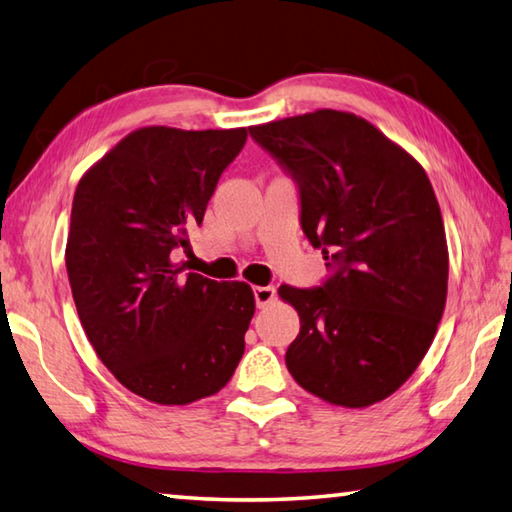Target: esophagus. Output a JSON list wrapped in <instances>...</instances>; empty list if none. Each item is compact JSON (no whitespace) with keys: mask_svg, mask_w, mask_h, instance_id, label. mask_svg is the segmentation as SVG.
Here are the masks:
<instances>
[{"mask_svg":"<svg viewBox=\"0 0 512 512\" xmlns=\"http://www.w3.org/2000/svg\"><path fill=\"white\" fill-rule=\"evenodd\" d=\"M276 298V289L274 287H254V301L258 310H263L269 303H272Z\"/></svg>","mask_w":512,"mask_h":512,"instance_id":"obj_1","label":"esophagus"}]
</instances>
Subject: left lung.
Listing matches in <instances>:
<instances>
[{
	"instance_id": "obj_1",
	"label": "left lung",
	"mask_w": 512,
	"mask_h": 512,
	"mask_svg": "<svg viewBox=\"0 0 512 512\" xmlns=\"http://www.w3.org/2000/svg\"><path fill=\"white\" fill-rule=\"evenodd\" d=\"M298 185L301 227L330 276L278 287L301 332L294 381L343 408L397 392L435 339L448 294V245L426 171L354 113L321 109L249 127Z\"/></svg>"
}]
</instances>
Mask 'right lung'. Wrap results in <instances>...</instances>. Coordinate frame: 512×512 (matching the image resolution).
<instances>
[{"label":"right lung","mask_w":512,"mask_h":512,"mask_svg":"<svg viewBox=\"0 0 512 512\" xmlns=\"http://www.w3.org/2000/svg\"><path fill=\"white\" fill-rule=\"evenodd\" d=\"M247 129L129 133L73 196L66 272L86 336L124 388L187 406L225 388L245 352L252 287L173 263Z\"/></svg>","instance_id":"add662e5"}]
</instances>
